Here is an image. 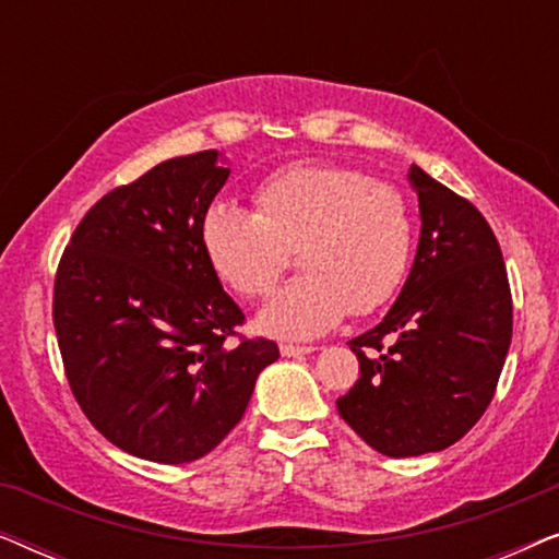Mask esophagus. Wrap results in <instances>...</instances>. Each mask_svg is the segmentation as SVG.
I'll return each instance as SVG.
<instances>
[{"instance_id":"34e87169","label":"esophagus","mask_w":559,"mask_h":559,"mask_svg":"<svg viewBox=\"0 0 559 559\" xmlns=\"http://www.w3.org/2000/svg\"><path fill=\"white\" fill-rule=\"evenodd\" d=\"M312 346H295V343H282L280 346V354L282 356H293V358H297V356H305V354H312Z\"/></svg>"}]
</instances>
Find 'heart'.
<instances>
[{"label":"heart","mask_w":559,"mask_h":559,"mask_svg":"<svg viewBox=\"0 0 559 559\" xmlns=\"http://www.w3.org/2000/svg\"><path fill=\"white\" fill-rule=\"evenodd\" d=\"M257 211L213 203L201 241L221 280L241 297H264L297 249L302 274L282 287L259 328L277 338H316L350 310L369 316L394 297L409 270L415 224L400 188L354 167L300 163L257 188Z\"/></svg>","instance_id":"1"}]
</instances>
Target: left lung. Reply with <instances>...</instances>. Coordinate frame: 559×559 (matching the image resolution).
<instances>
[{"label":"left lung","instance_id":"left-lung-1","mask_svg":"<svg viewBox=\"0 0 559 559\" xmlns=\"http://www.w3.org/2000/svg\"><path fill=\"white\" fill-rule=\"evenodd\" d=\"M419 247L379 325L348 341L358 381L338 415L389 457L438 453L484 417L511 343V287L501 247L463 195L412 165Z\"/></svg>","mask_w":559,"mask_h":559}]
</instances>
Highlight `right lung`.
Returning a JSON list of instances; mask_svg holds the SVG:
<instances>
[{
	"instance_id": "1",
	"label": "right lung",
	"mask_w": 559,
	"mask_h": 559,
	"mask_svg": "<svg viewBox=\"0 0 559 559\" xmlns=\"http://www.w3.org/2000/svg\"><path fill=\"white\" fill-rule=\"evenodd\" d=\"M228 173L216 150L165 159L91 205L60 257L52 323L68 384L88 423L144 461L211 453L280 356L236 331L243 312L203 251Z\"/></svg>"
}]
</instances>
